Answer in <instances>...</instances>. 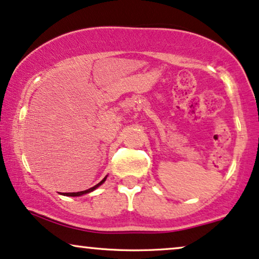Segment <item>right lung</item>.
I'll return each instance as SVG.
<instances>
[{"instance_id":"1","label":"right lung","mask_w":259,"mask_h":259,"mask_svg":"<svg viewBox=\"0 0 259 259\" xmlns=\"http://www.w3.org/2000/svg\"><path fill=\"white\" fill-rule=\"evenodd\" d=\"M106 178H107V176L105 177V178L103 179V181H101L100 183H98L97 185H94L93 188H91V189H88V190H84V191H78V192H63V196H73V197H76V196H82V195H84V194H88V192H92V191H94V190H96L98 186H100L101 184H103L104 182L106 181Z\"/></svg>"}]
</instances>
